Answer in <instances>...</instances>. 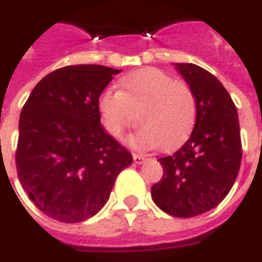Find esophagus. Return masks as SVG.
Listing matches in <instances>:
<instances>
[{"instance_id": "obj_1", "label": "esophagus", "mask_w": 262, "mask_h": 262, "mask_svg": "<svg viewBox=\"0 0 262 262\" xmlns=\"http://www.w3.org/2000/svg\"><path fill=\"white\" fill-rule=\"evenodd\" d=\"M144 160H146V156H143V154H133V161L136 164H142Z\"/></svg>"}]
</instances>
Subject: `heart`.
Instances as JSON below:
<instances>
[{"mask_svg": "<svg viewBox=\"0 0 262 262\" xmlns=\"http://www.w3.org/2000/svg\"><path fill=\"white\" fill-rule=\"evenodd\" d=\"M99 111L108 132L116 139L137 123L129 139L133 147L172 148L188 137L196 120V97L184 81L163 70L148 67L119 80V91L106 90L99 97Z\"/></svg>", "mask_w": 262, "mask_h": 262, "instance_id": "heart-1", "label": "heart"}]
</instances>
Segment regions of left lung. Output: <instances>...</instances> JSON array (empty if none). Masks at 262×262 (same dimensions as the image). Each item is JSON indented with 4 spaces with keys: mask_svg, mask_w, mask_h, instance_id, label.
<instances>
[{
    "mask_svg": "<svg viewBox=\"0 0 262 262\" xmlns=\"http://www.w3.org/2000/svg\"><path fill=\"white\" fill-rule=\"evenodd\" d=\"M176 67L196 97V122L180 150L159 159L164 174L151 187V196L165 213L193 217L217 206L233 187L242 137L236 105L222 82L192 63Z\"/></svg>",
    "mask_w": 262,
    "mask_h": 262,
    "instance_id": "left-lung-1",
    "label": "left lung"
}]
</instances>
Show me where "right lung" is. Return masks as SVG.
<instances>
[{
  "label": "right lung",
  "mask_w": 262,
  "mask_h": 262,
  "mask_svg": "<svg viewBox=\"0 0 262 262\" xmlns=\"http://www.w3.org/2000/svg\"><path fill=\"white\" fill-rule=\"evenodd\" d=\"M120 70L80 64L39 81L22 108L15 163L20 185L39 210L78 223L106 203L132 154L101 125L99 97Z\"/></svg>",
  "instance_id": "obj_1"
}]
</instances>
